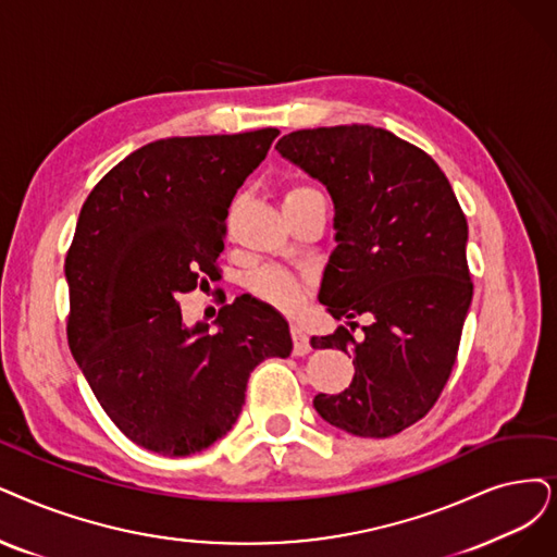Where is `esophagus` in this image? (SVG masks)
Here are the masks:
<instances>
[{
    "label": "esophagus",
    "instance_id": "1",
    "mask_svg": "<svg viewBox=\"0 0 557 557\" xmlns=\"http://www.w3.org/2000/svg\"><path fill=\"white\" fill-rule=\"evenodd\" d=\"M290 336H293V351H295V356H306L310 351V341H308V336L304 333V329L293 326L290 329Z\"/></svg>",
    "mask_w": 557,
    "mask_h": 557
}]
</instances>
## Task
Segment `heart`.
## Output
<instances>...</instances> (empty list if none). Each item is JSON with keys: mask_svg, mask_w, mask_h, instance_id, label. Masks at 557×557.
Segmentation results:
<instances>
[{"mask_svg": "<svg viewBox=\"0 0 557 557\" xmlns=\"http://www.w3.org/2000/svg\"><path fill=\"white\" fill-rule=\"evenodd\" d=\"M308 194H318V191L310 187H295L285 194V201L287 198H299ZM249 287L258 299L278 310H295L304 299V283L293 274L276 270V267H267V270L256 272L249 278Z\"/></svg>", "mask_w": 557, "mask_h": 557, "instance_id": "b5f03b06", "label": "heart"}]
</instances>
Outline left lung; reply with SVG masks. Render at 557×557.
<instances>
[{
	"label": "left lung",
	"mask_w": 557,
	"mask_h": 557,
	"mask_svg": "<svg viewBox=\"0 0 557 557\" xmlns=\"http://www.w3.org/2000/svg\"><path fill=\"white\" fill-rule=\"evenodd\" d=\"M276 150L326 187L336 212L320 304L349 326L372 315L361 341L345 326L310 341L354 359L351 384L313 407L354 436H393L434 407L457 359L473 299L466 216L438 164L388 129H297Z\"/></svg>",
	"instance_id": "left-lung-1"
}]
</instances>
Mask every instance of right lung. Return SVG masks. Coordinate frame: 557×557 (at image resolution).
I'll list each match as a JSON object with an SVG mask.
<instances>
[{
  "instance_id": "add662e5",
  "label": "right lung",
  "mask_w": 557,
  "mask_h": 557,
  "mask_svg": "<svg viewBox=\"0 0 557 557\" xmlns=\"http://www.w3.org/2000/svg\"><path fill=\"white\" fill-rule=\"evenodd\" d=\"M278 137L152 141L111 169L82 206L65 283L69 345L104 413L137 446L187 457L226 436L258 363L287 359L290 326L247 295L187 326L177 295L212 276L235 191Z\"/></svg>"
}]
</instances>
